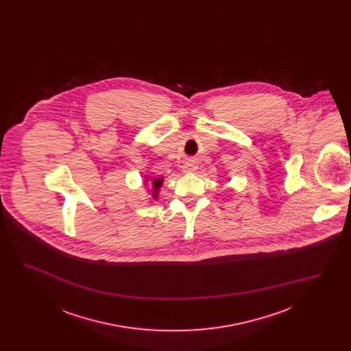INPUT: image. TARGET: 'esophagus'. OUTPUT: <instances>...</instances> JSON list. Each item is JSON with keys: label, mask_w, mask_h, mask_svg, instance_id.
Returning <instances> with one entry per match:
<instances>
[{"label": "esophagus", "mask_w": 351, "mask_h": 351, "mask_svg": "<svg viewBox=\"0 0 351 351\" xmlns=\"http://www.w3.org/2000/svg\"><path fill=\"white\" fill-rule=\"evenodd\" d=\"M197 169V162L195 159H186L184 162L183 171L185 173H192Z\"/></svg>", "instance_id": "obj_1"}]
</instances>
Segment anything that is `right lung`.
<instances>
[{
    "label": "right lung",
    "instance_id": "right-lung-1",
    "mask_svg": "<svg viewBox=\"0 0 351 351\" xmlns=\"http://www.w3.org/2000/svg\"><path fill=\"white\" fill-rule=\"evenodd\" d=\"M152 184H154V189H152V192H154V197L156 199V193H158V191H159V188L162 186V184H163V179L160 178V179H155V180H152Z\"/></svg>",
    "mask_w": 351,
    "mask_h": 351
}]
</instances>
